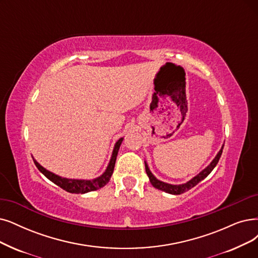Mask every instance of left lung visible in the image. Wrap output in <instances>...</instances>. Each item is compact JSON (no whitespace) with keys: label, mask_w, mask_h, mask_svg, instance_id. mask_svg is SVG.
<instances>
[{"label":"left lung","mask_w":258,"mask_h":258,"mask_svg":"<svg viewBox=\"0 0 258 258\" xmlns=\"http://www.w3.org/2000/svg\"><path fill=\"white\" fill-rule=\"evenodd\" d=\"M222 149H223V145L221 147V149L219 150V152L217 153V156L215 157V159L211 162V164L209 165V166L207 168H204L199 174H197V176L194 177L191 180H189L188 182L184 183V184H179V185H172V184H168V183H165V182H162L160 180H158L156 177L153 176L152 172L150 171L149 167L147 163L145 162V168H146V172H147V176L150 180V183L152 184L153 187H156L160 190H163L165 192H168V194H171V195H181L185 191L189 190L190 188H192L194 186H196L200 181H202L203 179L207 178L209 174L212 172V170L215 168L216 165H217L220 157H221V153H222Z\"/></svg>","instance_id":"obj_1"}]
</instances>
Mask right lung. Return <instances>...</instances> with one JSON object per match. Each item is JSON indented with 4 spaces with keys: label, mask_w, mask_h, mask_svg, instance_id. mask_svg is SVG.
Listing matches in <instances>:
<instances>
[{
    "label": "right lung",
    "mask_w": 258,
    "mask_h": 258,
    "mask_svg": "<svg viewBox=\"0 0 258 258\" xmlns=\"http://www.w3.org/2000/svg\"><path fill=\"white\" fill-rule=\"evenodd\" d=\"M122 140H123V138H120L115 143V146H114V149H113L112 157H111V160L109 162V165H108L106 171L102 173L100 177L93 179V180H77V179H67V178L59 177V176H57V174L50 172V171L46 170L44 167L41 166V165L34 158H33V160L35 162V165L37 166V168L41 172H42L48 180H50L51 182H54L56 185H58L59 187H61L69 192H72V194H86V192L97 190L101 187H104L105 185L110 181L113 170H114L116 157H117L118 149H119V146H120Z\"/></svg>",
    "instance_id": "add662e5"
}]
</instances>
